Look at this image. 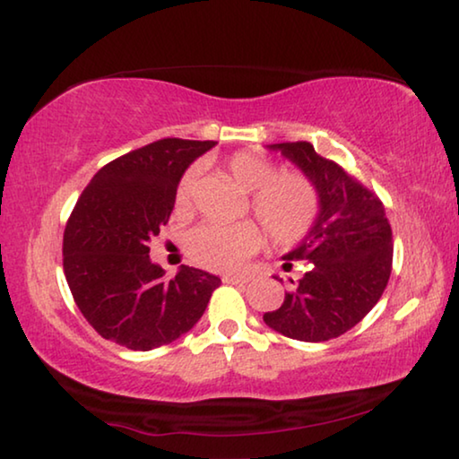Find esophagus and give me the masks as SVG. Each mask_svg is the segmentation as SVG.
Returning a JSON list of instances; mask_svg holds the SVG:
<instances>
[{"instance_id":"34e87169","label":"esophagus","mask_w":459,"mask_h":459,"mask_svg":"<svg viewBox=\"0 0 459 459\" xmlns=\"http://www.w3.org/2000/svg\"><path fill=\"white\" fill-rule=\"evenodd\" d=\"M249 278H245V275H235V273H227L222 275V281L224 283H245Z\"/></svg>"}]
</instances>
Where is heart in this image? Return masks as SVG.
<instances>
[{
  "label": "heart",
  "mask_w": 459,
  "mask_h": 459,
  "mask_svg": "<svg viewBox=\"0 0 459 459\" xmlns=\"http://www.w3.org/2000/svg\"><path fill=\"white\" fill-rule=\"evenodd\" d=\"M227 171L243 192L251 194V210L264 224L269 238L280 247H292L307 238L321 216V195L307 173L280 171L272 159L253 151H238L227 161ZM198 169L181 176L176 208L194 206ZM264 245V230L255 222L202 224L187 235V251L202 267L235 272Z\"/></svg>",
  "instance_id": "obj_1"
}]
</instances>
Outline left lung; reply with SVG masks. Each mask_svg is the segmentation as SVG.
Returning a JSON list of instances; mask_svg holds the SVG:
<instances>
[{"mask_svg": "<svg viewBox=\"0 0 459 459\" xmlns=\"http://www.w3.org/2000/svg\"><path fill=\"white\" fill-rule=\"evenodd\" d=\"M269 149L315 181L321 216L310 235L283 255V267L304 261L308 272L264 321L290 339L321 343L353 329L380 300L392 272V229L380 198L307 141Z\"/></svg>", "mask_w": 459, "mask_h": 459, "instance_id": "1", "label": "left lung"}]
</instances>
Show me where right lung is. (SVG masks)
<instances>
[{
    "mask_svg": "<svg viewBox=\"0 0 459 459\" xmlns=\"http://www.w3.org/2000/svg\"><path fill=\"white\" fill-rule=\"evenodd\" d=\"M214 141L161 138L91 178L63 235V269L77 308L101 337L133 351L171 343L200 321L221 278L151 264L149 243L169 222L178 184Z\"/></svg>",
    "mask_w": 459,
    "mask_h": 459,
    "instance_id": "obj_1",
    "label": "right lung"
}]
</instances>
